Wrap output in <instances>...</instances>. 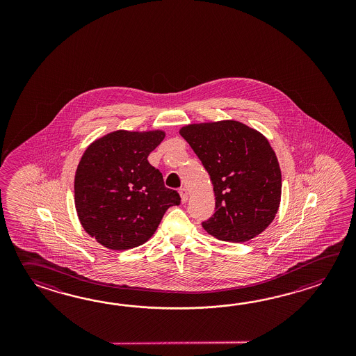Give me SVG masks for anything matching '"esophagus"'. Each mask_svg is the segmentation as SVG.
I'll list each match as a JSON object with an SVG mask.
<instances>
[{
    "label": "esophagus",
    "mask_w": 356,
    "mask_h": 356,
    "mask_svg": "<svg viewBox=\"0 0 356 356\" xmlns=\"http://www.w3.org/2000/svg\"><path fill=\"white\" fill-rule=\"evenodd\" d=\"M179 195H181V202H183V204H186V202L188 201V192H187V189H179Z\"/></svg>",
    "instance_id": "esophagus-1"
}]
</instances>
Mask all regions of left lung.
<instances>
[{"label":"left lung","instance_id":"left-lung-1","mask_svg":"<svg viewBox=\"0 0 356 356\" xmlns=\"http://www.w3.org/2000/svg\"><path fill=\"white\" fill-rule=\"evenodd\" d=\"M181 136L210 175L215 213L204 230L224 242L243 243L275 219L281 200V170L268 140L236 121L181 127Z\"/></svg>","mask_w":356,"mask_h":356}]
</instances>
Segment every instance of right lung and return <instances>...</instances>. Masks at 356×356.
I'll list each match as a JSON object with an SVG mask.
<instances>
[{
	"mask_svg": "<svg viewBox=\"0 0 356 356\" xmlns=\"http://www.w3.org/2000/svg\"><path fill=\"white\" fill-rule=\"evenodd\" d=\"M165 132L114 131L85 150L75 175V206L83 230L109 250L135 248L152 238L170 206L175 189L149 163Z\"/></svg>",
	"mask_w": 356,
	"mask_h": 356,
	"instance_id": "right-lung-1",
	"label": "right lung"
}]
</instances>
